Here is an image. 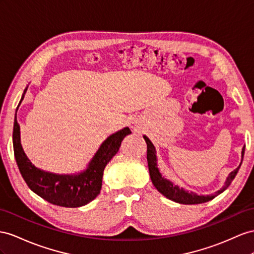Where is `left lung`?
<instances>
[{"label": "left lung", "mask_w": 254, "mask_h": 254, "mask_svg": "<svg viewBox=\"0 0 254 254\" xmlns=\"http://www.w3.org/2000/svg\"><path fill=\"white\" fill-rule=\"evenodd\" d=\"M145 141L147 144V161H148V166H149V174H150V178L153 186L157 188V190L166 196L167 198H170L176 203H180V204H186V205H192V204H201V203H206V201H209L212 198H214L219 195L220 193H222L225 189L229 188V186L232 184L233 179L235 178L236 174L239 170L240 165L234 170L227 177L225 185L222 188V189L217 191L214 194L211 195H197L193 192H189L184 190L183 188H179L178 186L174 185L172 181L165 179L164 177H162V175L160 174L158 167H157V157H155V149L154 146L152 145V142L149 140V138L147 136H144ZM245 154V146L243 148L242 151V157L244 158ZM243 162V160H242Z\"/></svg>", "instance_id": "left-lung-1"}]
</instances>
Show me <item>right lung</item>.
Instances as JSON below:
<instances>
[{
    "instance_id": "obj_1",
    "label": "right lung",
    "mask_w": 254,
    "mask_h": 254,
    "mask_svg": "<svg viewBox=\"0 0 254 254\" xmlns=\"http://www.w3.org/2000/svg\"><path fill=\"white\" fill-rule=\"evenodd\" d=\"M25 91L27 89L24 90V93ZM129 133V128L125 127L110 135L101 145L94 158L90 162L87 171L76 176L45 173L32 165L20 144V127L17 118L14 123L12 142L19 171L30 189L50 204L76 208L87 205L100 194L104 168L118 152L122 139Z\"/></svg>"
}]
</instances>
